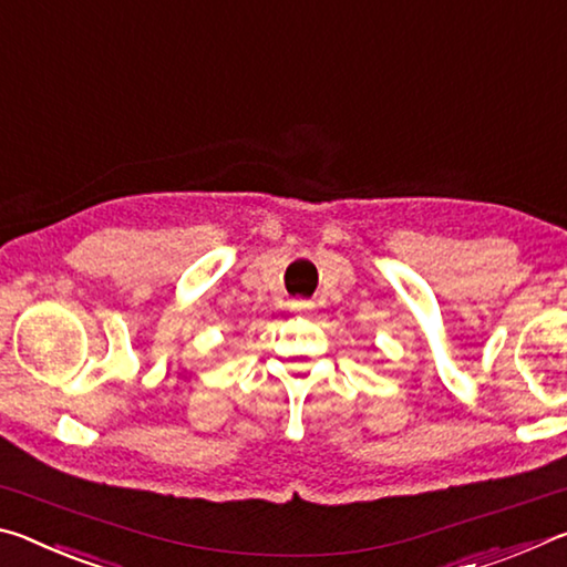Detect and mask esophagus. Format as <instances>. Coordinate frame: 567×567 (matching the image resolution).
<instances>
[{
    "mask_svg": "<svg viewBox=\"0 0 567 567\" xmlns=\"http://www.w3.org/2000/svg\"><path fill=\"white\" fill-rule=\"evenodd\" d=\"M292 310H295V312H307V310H312V305L305 302V300H295V302H292Z\"/></svg>",
    "mask_w": 567,
    "mask_h": 567,
    "instance_id": "34e87169",
    "label": "esophagus"
}]
</instances>
